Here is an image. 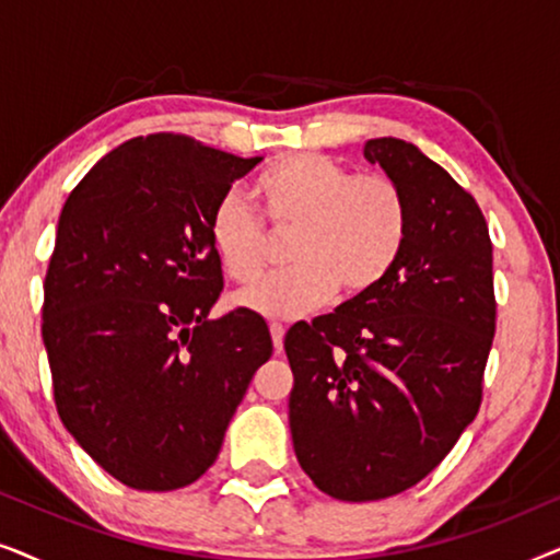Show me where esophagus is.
Returning <instances> with one entry per match:
<instances>
[{
    "label": "esophagus",
    "instance_id": "obj_1",
    "mask_svg": "<svg viewBox=\"0 0 560 560\" xmlns=\"http://www.w3.org/2000/svg\"><path fill=\"white\" fill-rule=\"evenodd\" d=\"M270 334H272V347L275 351H282V339H285V326L282 324H270Z\"/></svg>",
    "mask_w": 560,
    "mask_h": 560
}]
</instances>
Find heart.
<instances>
[{
    "instance_id": "heart-1",
    "label": "heart",
    "mask_w": 560,
    "mask_h": 560,
    "mask_svg": "<svg viewBox=\"0 0 560 560\" xmlns=\"http://www.w3.org/2000/svg\"><path fill=\"white\" fill-rule=\"evenodd\" d=\"M255 194L272 234L295 232L293 267L255 280L270 259V234L247 198L229 190L213 203L209 242L229 278L252 282L234 305L265 318H298L339 293L377 290L400 259L410 206L389 175H354L316 152H293L259 175Z\"/></svg>"
}]
</instances>
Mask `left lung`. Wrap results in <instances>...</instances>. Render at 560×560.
Wrapping results in <instances>:
<instances>
[{
    "label": "left lung",
    "instance_id": "left-lung-1",
    "mask_svg": "<svg viewBox=\"0 0 560 560\" xmlns=\"http://www.w3.org/2000/svg\"><path fill=\"white\" fill-rule=\"evenodd\" d=\"M402 188L410 232L370 295L290 326V433L303 471L334 500L416 487L477 418L497 328L492 240L469 190L416 144H364Z\"/></svg>",
    "mask_w": 560,
    "mask_h": 560
}]
</instances>
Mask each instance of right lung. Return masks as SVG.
Segmentation results:
<instances>
[{
  "instance_id": "right-lung-1",
  "label": "right lung",
  "mask_w": 560,
  "mask_h": 560,
  "mask_svg": "<svg viewBox=\"0 0 560 560\" xmlns=\"http://www.w3.org/2000/svg\"><path fill=\"white\" fill-rule=\"evenodd\" d=\"M257 163L186 135L135 137L66 198L43 282L52 397L121 485L173 492L203 477L272 354L257 313L209 318L224 290L211 209Z\"/></svg>"
}]
</instances>
